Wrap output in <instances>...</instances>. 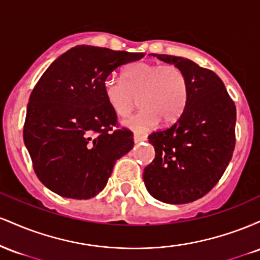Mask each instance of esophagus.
<instances>
[{
  "mask_svg": "<svg viewBox=\"0 0 260 260\" xmlns=\"http://www.w3.org/2000/svg\"><path fill=\"white\" fill-rule=\"evenodd\" d=\"M133 138H134V143H140V142H143V140L147 139V137H145V136H140V134L136 133L133 136Z\"/></svg>",
  "mask_w": 260,
  "mask_h": 260,
  "instance_id": "34e87169",
  "label": "esophagus"
}]
</instances>
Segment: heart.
I'll use <instances>...</instances> for the list:
<instances>
[{"instance_id":"heart-1","label":"heart","mask_w":260,"mask_h":260,"mask_svg":"<svg viewBox=\"0 0 260 260\" xmlns=\"http://www.w3.org/2000/svg\"><path fill=\"white\" fill-rule=\"evenodd\" d=\"M107 103L118 117H126L139 104L142 110L124 121L136 132L172 123L183 112L188 98L186 74L175 64L136 62L122 72V80L107 78L104 83Z\"/></svg>"}]
</instances>
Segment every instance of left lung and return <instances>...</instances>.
I'll return each mask as SVG.
<instances>
[{
    "mask_svg": "<svg viewBox=\"0 0 260 260\" xmlns=\"http://www.w3.org/2000/svg\"><path fill=\"white\" fill-rule=\"evenodd\" d=\"M186 74L188 98L175 123L148 137L155 157L143 180L157 201L186 204L213 189L231 161L236 106L216 73L188 58L155 55Z\"/></svg>",
    "mask_w": 260,
    "mask_h": 260,
    "instance_id": "8db88e82",
    "label": "left lung"
}]
</instances>
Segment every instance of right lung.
I'll return each mask as SVG.
<instances>
[{
    "label": "right lung",
    "mask_w": 260,
    "mask_h": 260,
    "mask_svg": "<svg viewBox=\"0 0 260 260\" xmlns=\"http://www.w3.org/2000/svg\"><path fill=\"white\" fill-rule=\"evenodd\" d=\"M144 56L78 45L45 71L29 98L23 128L44 186L72 199H89L104 189L116 161L133 148V133L118 124L104 83Z\"/></svg>",
    "instance_id": "1"
}]
</instances>
